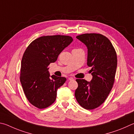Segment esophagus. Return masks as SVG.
Masks as SVG:
<instances>
[{
    "instance_id": "34e87169",
    "label": "esophagus",
    "mask_w": 134,
    "mask_h": 134,
    "mask_svg": "<svg viewBox=\"0 0 134 134\" xmlns=\"http://www.w3.org/2000/svg\"><path fill=\"white\" fill-rule=\"evenodd\" d=\"M68 80L69 81H72V80H74V78H72V77H69V78H68Z\"/></svg>"
}]
</instances>
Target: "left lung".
<instances>
[{
	"label": "left lung",
	"mask_w": 134,
	"mask_h": 134,
	"mask_svg": "<svg viewBox=\"0 0 134 134\" xmlns=\"http://www.w3.org/2000/svg\"><path fill=\"white\" fill-rule=\"evenodd\" d=\"M76 38L87 47V65L92 68L90 72L93 77L90 82L83 79H76L78 87L75 96L82 107L91 110L105 102L113 87L116 53L109 40L101 34H82Z\"/></svg>",
	"instance_id": "1"
}]
</instances>
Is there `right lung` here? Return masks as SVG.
<instances>
[{
  "label": "right lung",
  "mask_w": 134,
  "mask_h": 134,
  "mask_svg": "<svg viewBox=\"0 0 134 134\" xmlns=\"http://www.w3.org/2000/svg\"><path fill=\"white\" fill-rule=\"evenodd\" d=\"M73 41L66 35L43 36L35 39L26 49L21 61L20 81L26 97L32 105L44 109L55 101L57 90L66 81L52 75L48 68Z\"/></svg>",
  "instance_id": "1"
}]
</instances>
